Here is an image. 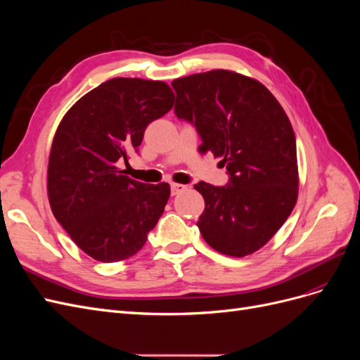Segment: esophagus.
Instances as JSON below:
<instances>
[{"mask_svg":"<svg viewBox=\"0 0 360 360\" xmlns=\"http://www.w3.org/2000/svg\"><path fill=\"white\" fill-rule=\"evenodd\" d=\"M184 189H186V186H184V184L172 183V184H171V195H179V193L183 192Z\"/></svg>","mask_w":360,"mask_h":360,"instance_id":"34e87169","label":"esophagus"}]
</instances>
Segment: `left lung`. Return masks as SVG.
<instances>
[{
	"label": "left lung",
	"mask_w": 360,
	"mask_h": 360,
	"mask_svg": "<svg viewBox=\"0 0 360 360\" xmlns=\"http://www.w3.org/2000/svg\"><path fill=\"white\" fill-rule=\"evenodd\" d=\"M179 120L191 123L201 150L221 158L225 186L195 184L205 209L197 222L217 252L245 257L264 246L297 201V153L290 120L263 84L230 70L172 81Z\"/></svg>",
	"instance_id": "8db88e82"
}]
</instances>
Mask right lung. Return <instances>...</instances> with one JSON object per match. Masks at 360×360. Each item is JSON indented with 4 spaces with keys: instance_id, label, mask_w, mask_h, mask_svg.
<instances>
[{
    "instance_id": "obj_1",
    "label": "right lung",
    "mask_w": 360,
    "mask_h": 360,
    "mask_svg": "<svg viewBox=\"0 0 360 360\" xmlns=\"http://www.w3.org/2000/svg\"><path fill=\"white\" fill-rule=\"evenodd\" d=\"M172 105L165 82L114 78L81 97L61 120L49 155V204L91 258L115 263L135 255L162 216L169 184L129 179L120 163H127L148 123Z\"/></svg>"
}]
</instances>
